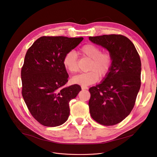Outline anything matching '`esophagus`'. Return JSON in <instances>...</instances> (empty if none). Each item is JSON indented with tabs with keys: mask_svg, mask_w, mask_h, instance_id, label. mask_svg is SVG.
<instances>
[{
	"mask_svg": "<svg viewBox=\"0 0 157 157\" xmlns=\"http://www.w3.org/2000/svg\"><path fill=\"white\" fill-rule=\"evenodd\" d=\"M88 87L87 86H81V89L82 90H88Z\"/></svg>",
	"mask_w": 157,
	"mask_h": 157,
	"instance_id": "34e87169",
	"label": "esophagus"
}]
</instances>
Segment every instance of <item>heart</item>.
Masks as SVG:
<instances>
[{
  "label": "heart",
  "instance_id": "b5f03b06",
  "mask_svg": "<svg viewBox=\"0 0 157 157\" xmlns=\"http://www.w3.org/2000/svg\"><path fill=\"white\" fill-rule=\"evenodd\" d=\"M79 54L91 59L88 70L74 76L72 82L81 86H88L95 83L99 78H104L108 75L113 64V57L109 52H101L98 46L89 43L83 45L79 50ZM62 63L64 68L70 73H76L78 70L77 54L74 51H69L64 55Z\"/></svg>",
  "mask_w": 157,
  "mask_h": 157
}]
</instances>
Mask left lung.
<instances>
[{"label": "left lung", "instance_id": "1", "mask_svg": "<svg viewBox=\"0 0 157 157\" xmlns=\"http://www.w3.org/2000/svg\"><path fill=\"white\" fill-rule=\"evenodd\" d=\"M92 43L108 49L113 57L108 75L89 89L92 118L105 126L118 124L132 110L141 87V62L135 46L120 34L89 37Z\"/></svg>", "mask_w": 157, "mask_h": 157}]
</instances>
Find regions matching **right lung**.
<instances>
[{
  "instance_id": "add662e5",
  "label": "right lung",
  "mask_w": 157,
  "mask_h": 157,
  "mask_svg": "<svg viewBox=\"0 0 157 157\" xmlns=\"http://www.w3.org/2000/svg\"><path fill=\"white\" fill-rule=\"evenodd\" d=\"M83 39L43 36L27 52L21 71V94L32 116L41 125L59 126L69 118V102L81 88L78 85L63 87L69 75L62 60Z\"/></svg>"
}]
</instances>
